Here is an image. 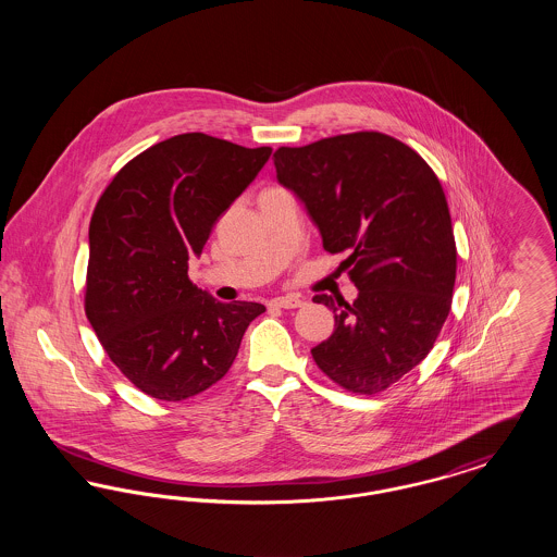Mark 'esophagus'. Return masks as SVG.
I'll use <instances>...</instances> for the list:
<instances>
[{
  "mask_svg": "<svg viewBox=\"0 0 557 557\" xmlns=\"http://www.w3.org/2000/svg\"><path fill=\"white\" fill-rule=\"evenodd\" d=\"M300 305L302 300L298 296H277L269 300V307H275V309H298Z\"/></svg>",
  "mask_w": 557,
  "mask_h": 557,
  "instance_id": "1",
  "label": "esophagus"
}]
</instances>
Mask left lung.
I'll return each mask as SVG.
<instances>
[{
	"label": "left lung",
	"instance_id": "1",
	"mask_svg": "<svg viewBox=\"0 0 557 557\" xmlns=\"http://www.w3.org/2000/svg\"><path fill=\"white\" fill-rule=\"evenodd\" d=\"M280 184L305 202L323 248L346 252L357 286L338 309L334 334L311 350L319 370L355 395H377L413 370L449 315L457 248L449 205L436 173L413 148L380 132L282 146Z\"/></svg>",
	"mask_w": 557,
	"mask_h": 557
}]
</instances>
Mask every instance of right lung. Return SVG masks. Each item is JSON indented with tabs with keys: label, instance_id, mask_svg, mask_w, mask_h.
<instances>
[{
	"label": "right lung",
	"instance_id": "1",
	"mask_svg": "<svg viewBox=\"0 0 557 557\" xmlns=\"http://www.w3.org/2000/svg\"><path fill=\"white\" fill-rule=\"evenodd\" d=\"M271 148L182 133L129 160L89 223L85 315L135 388L186 400L236 359L261 302H219L187 277L216 219L259 175Z\"/></svg>",
	"mask_w": 557,
	"mask_h": 557
}]
</instances>
